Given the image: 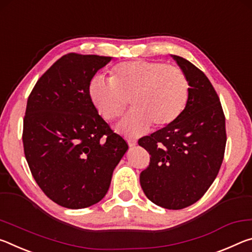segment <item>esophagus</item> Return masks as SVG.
<instances>
[{
  "label": "esophagus",
  "mask_w": 252,
  "mask_h": 252,
  "mask_svg": "<svg viewBox=\"0 0 252 252\" xmlns=\"http://www.w3.org/2000/svg\"><path fill=\"white\" fill-rule=\"evenodd\" d=\"M127 143H128V145L130 146V147H134L136 144H137V142L135 141V139H130V138H128L127 139Z\"/></svg>",
  "instance_id": "obj_1"
}]
</instances>
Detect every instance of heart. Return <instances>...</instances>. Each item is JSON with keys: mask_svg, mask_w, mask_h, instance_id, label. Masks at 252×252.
<instances>
[{"mask_svg": "<svg viewBox=\"0 0 252 252\" xmlns=\"http://www.w3.org/2000/svg\"><path fill=\"white\" fill-rule=\"evenodd\" d=\"M90 100L102 118L115 121L128 106V115L118 124V130L136 137L150 129L174 123L187 108L189 84L182 69L159 61L133 60L115 65L109 82L101 78L90 81Z\"/></svg>", "mask_w": 252, "mask_h": 252, "instance_id": "1", "label": "heart"}]
</instances>
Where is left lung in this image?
Returning a JSON list of instances; mask_svg holds the SVG:
<instances>
[{
    "label": "left lung",
    "instance_id": "8db88e82",
    "mask_svg": "<svg viewBox=\"0 0 252 252\" xmlns=\"http://www.w3.org/2000/svg\"><path fill=\"white\" fill-rule=\"evenodd\" d=\"M172 57L188 77L189 102L174 123L139 138L138 145L151 155L139 182L153 203L180 210L199 201L216 180L226 133L223 109L208 77L189 60Z\"/></svg>",
    "mask_w": 252,
    "mask_h": 252
}]
</instances>
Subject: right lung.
Wrapping results in <instances>:
<instances>
[{"label":"right lung","mask_w":252,"mask_h":252,"mask_svg":"<svg viewBox=\"0 0 252 252\" xmlns=\"http://www.w3.org/2000/svg\"><path fill=\"white\" fill-rule=\"evenodd\" d=\"M111 57L68 53L36 81L23 119V148L36 184L68 209L96 204L128 150L90 100L88 87Z\"/></svg>","instance_id":"obj_1"}]
</instances>
